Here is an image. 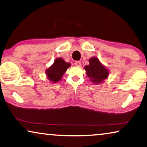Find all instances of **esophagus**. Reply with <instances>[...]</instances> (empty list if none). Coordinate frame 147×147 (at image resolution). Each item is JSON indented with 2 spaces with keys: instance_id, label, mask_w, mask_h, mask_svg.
<instances>
[{
  "instance_id": "obj_1",
  "label": "esophagus",
  "mask_w": 147,
  "mask_h": 147,
  "mask_svg": "<svg viewBox=\"0 0 147 147\" xmlns=\"http://www.w3.org/2000/svg\"><path fill=\"white\" fill-rule=\"evenodd\" d=\"M75 65L77 66H81V62L80 61H76L75 62Z\"/></svg>"
}]
</instances>
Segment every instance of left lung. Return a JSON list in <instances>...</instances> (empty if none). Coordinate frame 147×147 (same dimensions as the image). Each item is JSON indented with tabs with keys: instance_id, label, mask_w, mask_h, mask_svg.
I'll use <instances>...</instances> for the list:
<instances>
[{
	"instance_id": "left-lung-1",
	"label": "left lung",
	"mask_w": 147,
	"mask_h": 147,
	"mask_svg": "<svg viewBox=\"0 0 147 147\" xmlns=\"http://www.w3.org/2000/svg\"><path fill=\"white\" fill-rule=\"evenodd\" d=\"M86 74L90 81L95 84L102 83L109 75V71L99 62L97 58L92 57L89 59V64L85 66Z\"/></svg>"
}]
</instances>
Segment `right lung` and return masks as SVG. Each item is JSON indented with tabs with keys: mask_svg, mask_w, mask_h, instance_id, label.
<instances>
[{
	"mask_svg": "<svg viewBox=\"0 0 147 147\" xmlns=\"http://www.w3.org/2000/svg\"><path fill=\"white\" fill-rule=\"evenodd\" d=\"M70 66V64L66 62L62 58H56L54 64L46 70V73L48 79L52 83H57L62 79L64 72Z\"/></svg>",
	"mask_w": 147,
	"mask_h": 147,
	"instance_id": "add662e5",
	"label": "right lung"
}]
</instances>
